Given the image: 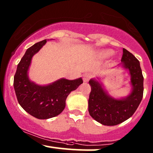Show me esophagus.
<instances>
[{
  "label": "esophagus",
  "mask_w": 153,
  "mask_h": 153,
  "mask_svg": "<svg viewBox=\"0 0 153 153\" xmlns=\"http://www.w3.org/2000/svg\"><path fill=\"white\" fill-rule=\"evenodd\" d=\"M91 78H92V75H91V73H85V74L83 75V78H82V79H83L84 82H88Z\"/></svg>",
  "instance_id": "obj_1"
}]
</instances>
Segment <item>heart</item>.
I'll return each instance as SVG.
<instances>
[{
  "label": "heart",
  "instance_id": "b5f03b06",
  "mask_svg": "<svg viewBox=\"0 0 153 153\" xmlns=\"http://www.w3.org/2000/svg\"><path fill=\"white\" fill-rule=\"evenodd\" d=\"M114 54V51L111 50H104L101 51L100 52V56H101L102 57H109V56L112 55Z\"/></svg>",
  "mask_w": 153,
  "mask_h": 153
}]
</instances>
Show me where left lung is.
<instances>
[{
	"label": "left lung",
	"mask_w": 153,
	"mask_h": 153,
	"mask_svg": "<svg viewBox=\"0 0 153 153\" xmlns=\"http://www.w3.org/2000/svg\"><path fill=\"white\" fill-rule=\"evenodd\" d=\"M121 61L129 71L132 91L124 99H114L106 94L98 81H89L91 91L88 99V111L91 117L103 125L114 126L134 114L143 97V75L140 62L131 52L123 49Z\"/></svg>",
	"instance_id": "8db88e82"
}]
</instances>
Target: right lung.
Segmentation results:
<instances>
[{"mask_svg":"<svg viewBox=\"0 0 153 153\" xmlns=\"http://www.w3.org/2000/svg\"><path fill=\"white\" fill-rule=\"evenodd\" d=\"M46 42L47 39H44L26 50L18 64L13 79L19 103L27 113L39 119L59 115L65 107L70 93L82 83V78L73 80L63 78L46 86H40L29 80L27 72L31 58Z\"/></svg>","mask_w":153,"mask_h":153,"instance_id":"obj_1","label":"right lung"}]
</instances>
